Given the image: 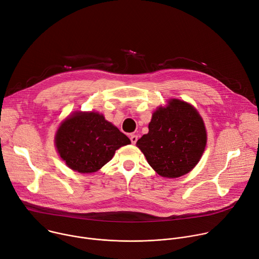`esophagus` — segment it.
<instances>
[{"mask_svg":"<svg viewBox=\"0 0 259 259\" xmlns=\"http://www.w3.org/2000/svg\"><path fill=\"white\" fill-rule=\"evenodd\" d=\"M137 139H138L137 135H135V134H131V135H130V140H131V142H132L133 144H135V143H136Z\"/></svg>","mask_w":259,"mask_h":259,"instance_id":"obj_1","label":"esophagus"}]
</instances>
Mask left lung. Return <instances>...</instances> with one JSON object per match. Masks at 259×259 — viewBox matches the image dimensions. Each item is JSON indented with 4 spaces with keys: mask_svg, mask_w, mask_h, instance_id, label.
I'll list each match as a JSON object with an SVG mask.
<instances>
[{
    "mask_svg": "<svg viewBox=\"0 0 259 259\" xmlns=\"http://www.w3.org/2000/svg\"><path fill=\"white\" fill-rule=\"evenodd\" d=\"M206 142L204 122L194 106L171 99L166 107L154 113L149 133L138 139L136 145L159 175L176 178L198 164Z\"/></svg>",
    "mask_w": 259,
    "mask_h": 259,
    "instance_id": "8db88e82",
    "label": "left lung"
}]
</instances>
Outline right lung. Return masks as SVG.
<instances>
[{
    "instance_id": "1",
    "label": "right lung",
    "mask_w": 259,
    "mask_h": 259,
    "mask_svg": "<svg viewBox=\"0 0 259 259\" xmlns=\"http://www.w3.org/2000/svg\"><path fill=\"white\" fill-rule=\"evenodd\" d=\"M55 143L61 159L72 170L92 173L112 160L130 139L97 113H76L57 130Z\"/></svg>"
}]
</instances>
